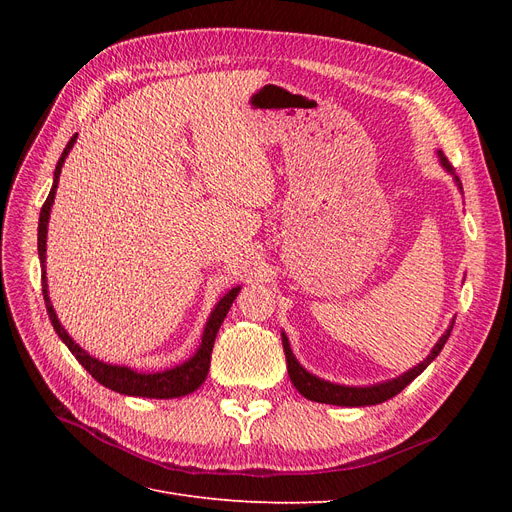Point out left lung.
Instances as JSON below:
<instances>
[{
    "label": "left lung",
    "mask_w": 512,
    "mask_h": 512,
    "mask_svg": "<svg viewBox=\"0 0 512 512\" xmlns=\"http://www.w3.org/2000/svg\"><path fill=\"white\" fill-rule=\"evenodd\" d=\"M438 160L442 164V168L446 170L448 175L453 177V181L457 183V188L461 190V181L455 175V170L451 166V162L446 160V156L442 151H438ZM463 192V190H461ZM453 324L455 318L451 322V327H448L442 337L436 342V346L431 348V352L427 354V359H423L418 365H414L412 369L404 371V374L393 378V380H384V382H376V384H369V386H348V384H337V382H329L324 378L314 376L312 371H307L299 361L297 356L292 354L290 342L286 333L282 331V344H284V352H286V363H288V376L290 382L294 384V389H297L303 397H307L309 401H318V404H331V406H346V408H363V406H376L382 404V401L395 397L397 393H401L406 389V386L416 378L421 376L423 371L427 369V365L436 359V356L442 352L446 339L451 337L453 331Z\"/></svg>",
    "instance_id": "8db88e82"
}]
</instances>
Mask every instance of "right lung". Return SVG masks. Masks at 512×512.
<instances>
[{"instance_id": "1", "label": "right lung", "mask_w": 512, "mask_h": 512, "mask_svg": "<svg viewBox=\"0 0 512 512\" xmlns=\"http://www.w3.org/2000/svg\"><path fill=\"white\" fill-rule=\"evenodd\" d=\"M74 143H76V134L70 138V143L66 145L64 153H61V158L55 166L53 188L44 200L42 211H40V222H38V256H40V265H42V294H44L46 312H49L53 329L59 335L61 342H64L68 346V350L74 354V359L79 361L102 386H106V389H111L121 395L149 397V399H173V397H183L188 393H194L207 378L215 335H218L232 301H235L237 294L241 292V286L230 288L224 297L215 303V307L209 314V320L205 324L200 346L196 348V352L190 356V359L175 365V367L162 369V371H138L128 365H115V363H106V361L96 359L94 354H89L85 348H81L74 342V339L68 335V331L64 329V324L59 322V318L55 314L53 303L49 299V284H46V232H49L51 207L55 203V192H57L59 175H61V166H64Z\"/></svg>"}]
</instances>
